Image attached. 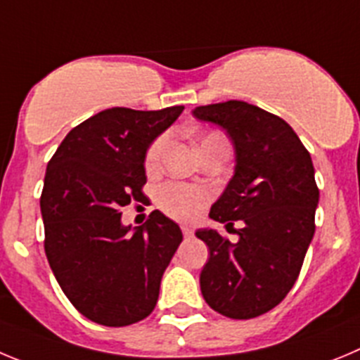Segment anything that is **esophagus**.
<instances>
[{
    "instance_id": "obj_1",
    "label": "esophagus",
    "mask_w": 360,
    "mask_h": 360,
    "mask_svg": "<svg viewBox=\"0 0 360 360\" xmlns=\"http://www.w3.org/2000/svg\"><path fill=\"white\" fill-rule=\"evenodd\" d=\"M181 231H183V235L186 236V238H190V236L193 235V229L190 228V226H181Z\"/></svg>"
}]
</instances>
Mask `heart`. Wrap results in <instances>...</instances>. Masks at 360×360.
<instances>
[{"label": "heart", "mask_w": 360, "mask_h": 360, "mask_svg": "<svg viewBox=\"0 0 360 360\" xmlns=\"http://www.w3.org/2000/svg\"><path fill=\"white\" fill-rule=\"evenodd\" d=\"M168 138L167 136H160L158 140L152 141V145L148 147L147 156H145V167L147 170H154L158 168L161 161V154H163L165 147H167ZM217 141H226L220 134H208L200 141V145H208V143H217ZM208 195L204 190L193 186H186V184L179 183H168L165 186L160 188L158 192V204L161 206L163 212H167L170 217H176V219L186 220L192 219L199 208L206 202Z\"/></svg>", "instance_id": "obj_1"}]
</instances>
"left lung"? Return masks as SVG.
<instances>
[{
  "label": "left lung",
  "instance_id": "8db88e82",
  "mask_svg": "<svg viewBox=\"0 0 360 360\" xmlns=\"http://www.w3.org/2000/svg\"><path fill=\"white\" fill-rule=\"evenodd\" d=\"M192 115L224 129L235 148V172L210 219L242 220L236 242L212 228L195 231L210 249L200 292L222 316L251 319L289 294L312 242L319 202L312 158L285 120L248 102L200 105Z\"/></svg>",
  "mask_w": 360,
  "mask_h": 360
}]
</instances>
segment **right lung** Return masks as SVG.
<instances>
[{"label":"right lung","instance_id":"add662e5","mask_svg":"<svg viewBox=\"0 0 360 360\" xmlns=\"http://www.w3.org/2000/svg\"><path fill=\"white\" fill-rule=\"evenodd\" d=\"M183 109H105L71 129L48 163L41 195L48 264L73 307L98 325L145 319L183 240L160 210L138 228L120 212L143 197L148 147Z\"/></svg>","mask_w":360,"mask_h":360}]
</instances>
